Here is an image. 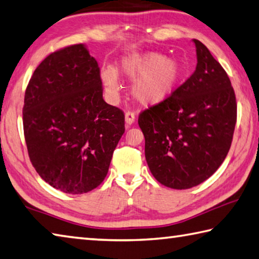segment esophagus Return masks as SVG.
Here are the masks:
<instances>
[{
    "mask_svg": "<svg viewBox=\"0 0 259 259\" xmlns=\"http://www.w3.org/2000/svg\"><path fill=\"white\" fill-rule=\"evenodd\" d=\"M124 120L126 126H130L135 122V113H133V112H125Z\"/></svg>",
    "mask_w": 259,
    "mask_h": 259,
    "instance_id": "esophagus-1",
    "label": "esophagus"
}]
</instances>
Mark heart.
<instances>
[{
	"label": "heart",
	"instance_id": "b5f03b06",
	"mask_svg": "<svg viewBox=\"0 0 259 259\" xmlns=\"http://www.w3.org/2000/svg\"><path fill=\"white\" fill-rule=\"evenodd\" d=\"M121 72L130 80V93L134 100L143 106H155L170 100L181 86L185 69L175 58L155 53H131L121 60ZM101 80L111 100L120 92L116 70L107 65L101 70Z\"/></svg>",
	"mask_w": 259,
	"mask_h": 259
}]
</instances>
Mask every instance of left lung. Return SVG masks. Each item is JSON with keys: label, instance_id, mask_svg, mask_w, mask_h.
I'll list each match as a JSON object with an SVG mask.
<instances>
[{"label": "left lung", "instance_id": "1", "mask_svg": "<svg viewBox=\"0 0 259 259\" xmlns=\"http://www.w3.org/2000/svg\"><path fill=\"white\" fill-rule=\"evenodd\" d=\"M195 72L175 96L140 113L145 157L156 180L189 189L213 176L231 147L237 122L231 81L209 50L197 39Z\"/></svg>", "mask_w": 259, "mask_h": 259}]
</instances>
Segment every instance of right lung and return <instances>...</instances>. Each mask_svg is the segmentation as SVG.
<instances>
[{
    "label": "right lung",
    "mask_w": 259,
    "mask_h": 259,
    "mask_svg": "<svg viewBox=\"0 0 259 259\" xmlns=\"http://www.w3.org/2000/svg\"><path fill=\"white\" fill-rule=\"evenodd\" d=\"M31 164L65 194H84L109 172L124 114L103 100L97 61L77 44L50 54L28 83L22 110Z\"/></svg>",
    "instance_id": "add662e5"
}]
</instances>
